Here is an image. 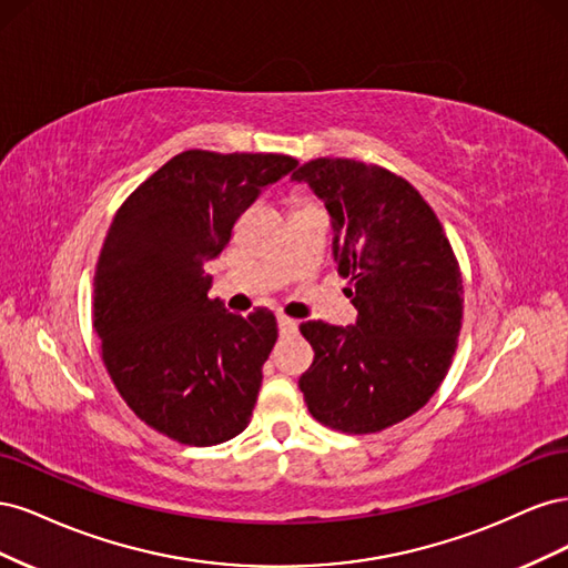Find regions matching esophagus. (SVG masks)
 <instances>
[{
    "instance_id": "obj_1",
    "label": "esophagus",
    "mask_w": 568,
    "mask_h": 568,
    "mask_svg": "<svg viewBox=\"0 0 568 568\" xmlns=\"http://www.w3.org/2000/svg\"><path fill=\"white\" fill-rule=\"evenodd\" d=\"M277 324H280V334H296V329H298V322L296 320H291V317H286V315H280L277 317Z\"/></svg>"
}]
</instances>
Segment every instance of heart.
<instances>
[{
  "instance_id": "1",
  "label": "heart",
  "mask_w": 568,
  "mask_h": 568,
  "mask_svg": "<svg viewBox=\"0 0 568 568\" xmlns=\"http://www.w3.org/2000/svg\"><path fill=\"white\" fill-rule=\"evenodd\" d=\"M301 209H317V205H313V203H303Z\"/></svg>"
}]
</instances>
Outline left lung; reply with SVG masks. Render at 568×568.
Returning <instances> with one entry per match:
<instances>
[{"label": "left lung", "instance_id": "8db88e82", "mask_svg": "<svg viewBox=\"0 0 568 568\" xmlns=\"http://www.w3.org/2000/svg\"><path fill=\"white\" fill-rule=\"evenodd\" d=\"M307 182L329 211L334 261L355 324H301L315 351L298 379L311 415L343 434H376L415 415L450 369L462 274L436 213L403 178L351 159H317Z\"/></svg>", "mask_w": 568, "mask_h": 568}]
</instances>
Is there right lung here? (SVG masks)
<instances>
[{
    "label": "right lung",
    "instance_id": "obj_1",
    "mask_svg": "<svg viewBox=\"0 0 568 568\" xmlns=\"http://www.w3.org/2000/svg\"><path fill=\"white\" fill-rule=\"evenodd\" d=\"M296 165L282 153L184 151L111 222L94 274L101 355L134 415L168 438L217 445L251 422L277 320L265 307L242 317L211 301L203 263Z\"/></svg>",
    "mask_w": 568,
    "mask_h": 568
}]
</instances>
